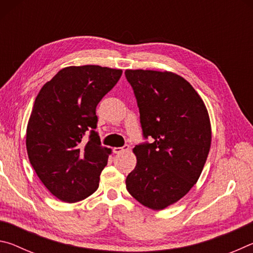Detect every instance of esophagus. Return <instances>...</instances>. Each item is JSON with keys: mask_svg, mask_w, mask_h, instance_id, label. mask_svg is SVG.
I'll list each match as a JSON object with an SVG mask.
<instances>
[{"mask_svg": "<svg viewBox=\"0 0 253 253\" xmlns=\"http://www.w3.org/2000/svg\"><path fill=\"white\" fill-rule=\"evenodd\" d=\"M129 151V145H124L123 147H115L114 148V153L115 154H122Z\"/></svg>", "mask_w": 253, "mask_h": 253, "instance_id": "obj_1", "label": "esophagus"}]
</instances>
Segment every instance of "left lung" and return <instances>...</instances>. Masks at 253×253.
<instances>
[{"label": "left lung", "instance_id": "obj_1", "mask_svg": "<svg viewBox=\"0 0 253 253\" xmlns=\"http://www.w3.org/2000/svg\"><path fill=\"white\" fill-rule=\"evenodd\" d=\"M145 138L136 145L135 169L126 187L152 210L176 203L198 182L211 146V124L202 98L183 77L169 71L126 70Z\"/></svg>", "mask_w": 253, "mask_h": 253}]
</instances>
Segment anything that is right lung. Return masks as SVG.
Masks as SVG:
<instances>
[{"mask_svg": "<svg viewBox=\"0 0 253 253\" xmlns=\"http://www.w3.org/2000/svg\"><path fill=\"white\" fill-rule=\"evenodd\" d=\"M122 74L100 66L67 67L38 93L27 127L28 156L43 185L63 202H78L99 186L111 149L101 146L95 131L96 107Z\"/></svg>", "mask_w": 253, "mask_h": 253, "instance_id": "obj_1", "label": "right lung"}]
</instances>
